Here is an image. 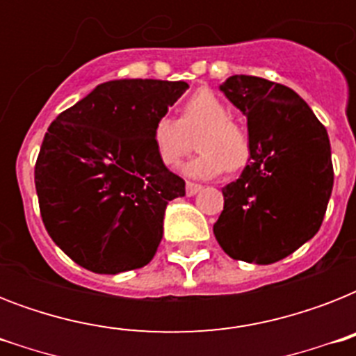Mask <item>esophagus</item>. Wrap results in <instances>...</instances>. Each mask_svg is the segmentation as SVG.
Segmentation results:
<instances>
[{
    "label": "esophagus",
    "mask_w": 356,
    "mask_h": 356,
    "mask_svg": "<svg viewBox=\"0 0 356 356\" xmlns=\"http://www.w3.org/2000/svg\"><path fill=\"white\" fill-rule=\"evenodd\" d=\"M203 188L201 184H195V183H186V195H195L200 190Z\"/></svg>",
    "instance_id": "obj_1"
}]
</instances>
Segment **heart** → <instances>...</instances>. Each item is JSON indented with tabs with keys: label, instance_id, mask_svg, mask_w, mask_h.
I'll return each mask as SVG.
<instances>
[{
	"label": "heart",
	"instance_id": "heart-1",
	"mask_svg": "<svg viewBox=\"0 0 356 356\" xmlns=\"http://www.w3.org/2000/svg\"><path fill=\"white\" fill-rule=\"evenodd\" d=\"M151 138L162 164L177 166L194 145L200 153L183 168L188 177H216L227 168L240 170L248 162V131L229 116V107L209 88L190 94L181 105V116L162 114L153 123Z\"/></svg>",
	"mask_w": 356,
	"mask_h": 356
}]
</instances>
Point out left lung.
<instances>
[{
  "instance_id": "1",
  "label": "left lung",
  "mask_w": 356,
  "mask_h": 356,
  "mask_svg": "<svg viewBox=\"0 0 356 356\" xmlns=\"http://www.w3.org/2000/svg\"><path fill=\"white\" fill-rule=\"evenodd\" d=\"M220 88L248 118L251 162L222 190L214 236L231 259L271 264L320 231L334 181L329 136L288 86L233 75Z\"/></svg>"
}]
</instances>
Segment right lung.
Listing matches in <instances>:
<instances>
[{"label": "right lung", "instance_id": "add662e5", "mask_svg": "<svg viewBox=\"0 0 356 356\" xmlns=\"http://www.w3.org/2000/svg\"><path fill=\"white\" fill-rule=\"evenodd\" d=\"M184 81L122 79L96 86L47 129L35 164L42 222L86 270L122 273L149 262L166 205L184 181L156 155L151 129Z\"/></svg>", "mask_w": 356, "mask_h": 356}]
</instances>
